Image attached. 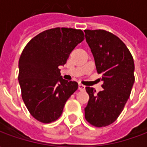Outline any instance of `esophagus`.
I'll list each match as a JSON object with an SVG mask.
<instances>
[{"instance_id":"esophagus-1","label":"esophagus","mask_w":147,"mask_h":147,"mask_svg":"<svg viewBox=\"0 0 147 147\" xmlns=\"http://www.w3.org/2000/svg\"><path fill=\"white\" fill-rule=\"evenodd\" d=\"M79 90H85V86L83 84H79Z\"/></svg>"}]
</instances>
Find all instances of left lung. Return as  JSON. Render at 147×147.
<instances>
[{
    "label": "left lung",
    "mask_w": 147,
    "mask_h": 147,
    "mask_svg": "<svg viewBox=\"0 0 147 147\" xmlns=\"http://www.w3.org/2000/svg\"><path fill=\"white\" fill-rule=\"evenodd\" d=\"M84 32L104 82L98 93L86 87L90 99L84 109L85 118L93 126H108L118 118L129 98L135 83L134 60L125 44L113 34L104 30Z\"/></svg>",
    "instance_id": "1"
}]
</instances>
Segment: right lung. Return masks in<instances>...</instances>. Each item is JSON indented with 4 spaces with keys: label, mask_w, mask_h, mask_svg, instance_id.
<instances>
[{
    "label": "right lung",
    "mask_w": 147,
    "mask_h": 147,
    "mask_svg": "<svg viewBox=\"0 0 147 147\" xmlns=\"http://www.w3.org/2000/svg\"><path fill=\"white\" fill-rule=\"evenodd\" d=\"M81 30L57 27L45 30L27 43L19 61L22 98L31 116L42 123L57 120L67 100L77 89L75 81L64 80L59 66L83 42Z\"/></svg>",
    "instance_id": "obj_1"
}]
</instances>
